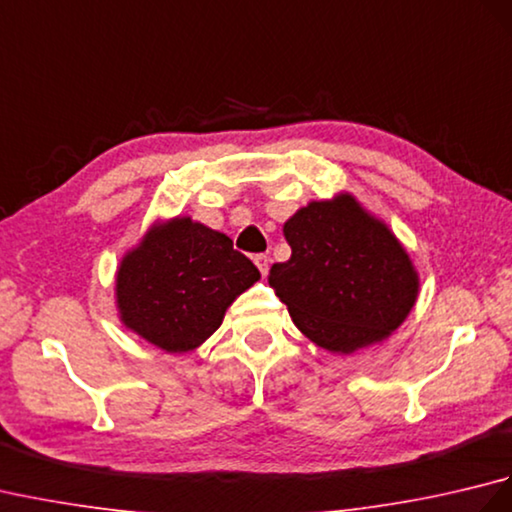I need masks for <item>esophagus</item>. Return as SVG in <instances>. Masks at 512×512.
I'll return each instance as SVG.
<instances>
[{
  "instance_id": "esophagus-1",
  "label": "esophagus",
  "mask_w": 512,
  "mask_h": 512,
  "mask_svg": "<svg viewBox=\"0 0 512 512\" xmlns=\"http://www.w3.org/2000/svg\"><path fill=\"white\" fill-rule=\"evenodd\" d=\"M255 264H257V268H259V273H262V275L266 277V275H268V264H270L268 255H264V253L255 255Z\"/></svg>"
}]
</instances>
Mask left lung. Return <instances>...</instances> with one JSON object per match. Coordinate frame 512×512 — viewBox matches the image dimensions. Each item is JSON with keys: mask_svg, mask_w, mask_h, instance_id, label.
<instances>
[{"mask_svg": "<svg viewBox=\"0 0 512 512\" xmlns=\"http://www.w3.org/2000/svg\"><path fill=\"white\" fill-rule=\"evenodd\" d=\"M288 262L268 284L310 341L350 354L385 339L416 303L418 277L385 224L350 195L310 202L284 224Z\"/></svg>", "mask_w": 512, "mask_h": 512, "instance_id": "obj_1", "label": "left lung"}]
</instances>
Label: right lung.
<instances>
[{
  "mask_svg": "<svg viewBox=\"0 0 512 512\" xmlns=\"http://www.w3.org/2000/svg\"><path fill=\"white\" fill-rule=\"evenodd\" d=\"M259 279L224 233L189 217L151 231L121 264V319L165 352H187L220 328L233 299Z\"/></svg>",
  "mask_w": 512,
  "mask_h": 512,
  "instance_id": "obj_1",
  "label": "right lung"
}]
</instances>
